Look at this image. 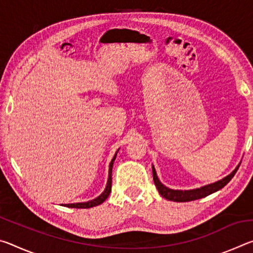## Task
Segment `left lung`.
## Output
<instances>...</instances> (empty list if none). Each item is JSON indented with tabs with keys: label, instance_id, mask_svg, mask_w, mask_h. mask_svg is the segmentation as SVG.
Listing matches in <instances>:
<instances>
[{
	"label": "left lung",
	"instance_id": "obj_1",
	"mask_svg": "<svg viewBox=\"0 0 253 253\" xmlns=\"http://www.w3.org/2000/svg\"><path fill=\"white\" fill-rule=\"evenodd\" d=\"M238 169H239V165L232 173L228 175V176H225L224 178H222L215 183L209 184V185H205L200 188H194V190H186V191L172 190V188H169L165 185H163L157 177L156 170L154 169V166H153V178L158 192H160V194L163 196V198H165L166 200H169V201H174V202H188V201H194V200L205 198V196H208L210 194L214 193V192L221 190L222 187H224L226 184L232 179L234 174L237 173Z\"/></svg>",
	"mask_w": 253,
	"mask_h": 253
}]
</instances>
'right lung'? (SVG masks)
Returning a JSON list of instances; mask_svg holds the SVG:
<instances>
[{
	"label": "right lung",
	"mask_w": 253,
	"mask_h": 253,
	"mask_svg": "<svg viewBox=\"0 0 253 253\" xmlns=\"http://www.w3.org/2000/svg\"><path fill=\"white\" fill-rule=\"evenodd\" d=\"M116 155L117 153L115 154V156L113 160H111L110 164H109V174H108V181H107V185L105 191L98 196V198L93 199L91 201H88V202H84V203H72V204H65V207L67 208H75V209H89V208H93L97 207V205L101 204L104 201L108 198L110 192H111V172H113V165H114V161L116 160Z\"/></svg>",
	"instance_id": "1"
}]
</instances>
